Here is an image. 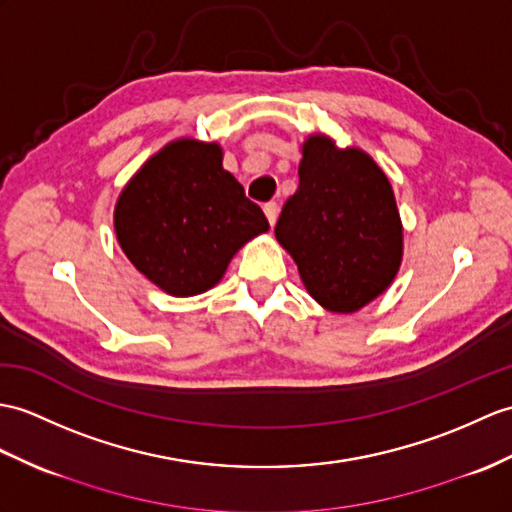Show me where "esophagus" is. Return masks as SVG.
Instances as JSON below:
<instances>
[{
	"label": "esophagus",
	"mask_w": 512,
	"mask_h": 512,
	"mask_svg": "<svg viewBox=\"0 0 512 512\" xmlns=\"http://www.w3.org/2000/svg\"><path fill=\"white\" fill-rule=\"evenodd\" d=\"M264 213H266L268 222L272 224V227H275L277 216H279V205H277V202H266V205H264Z\"/></svg>",
	"instance_id": "1"
}]
</instances>
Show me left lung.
<instances>
[{
  "instance_id": "obj_1",
  "label": "left lung",
  "mask_w": 512,
  "mask_h": 512,
  "mask_svg": "<svg viewBox=\"0 0 512 512\" xmlns=\"http://www.w3.org/2000/svg\"><path fill=\"white\" fill-rule=\"evenodd\" d=\"M307 292L331 312H358L382 294L401 264V220L386 174L358 148L305 141L299 189L275 227Z\"/></svg>"
}]
</instances>
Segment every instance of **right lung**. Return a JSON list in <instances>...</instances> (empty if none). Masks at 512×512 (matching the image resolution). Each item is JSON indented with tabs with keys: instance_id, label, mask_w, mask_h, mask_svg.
<instances>
[{
	"instance_id": "1",
	"label": "right lung",
	"mask_w": 512,
	"mask_h": 512,
	"mask_svg": "<svg viewBox=\"0 0 512 512\" xmlns=\"http://www.w3.org/2000/svg\"><path fill=\"white\" fill-rule=\"evenodd\" d=\"M264 231V211L222 168L220 146L194 139L172 141L154 154L115 207L122 251L174 296L213 288L233 255Z\"/></svg>"
}]
</instances>
